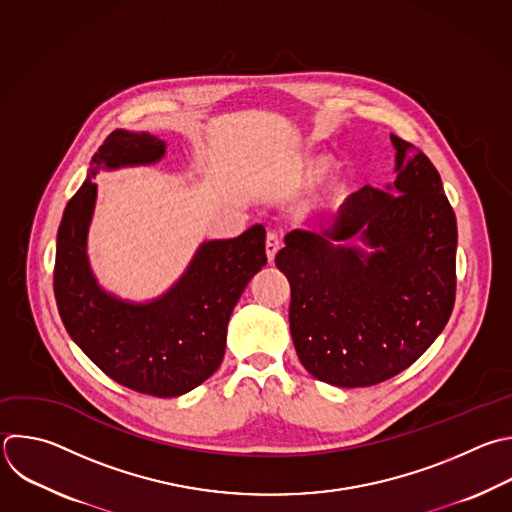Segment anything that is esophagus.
Returning <instances> with one entry per match:
<instances>
[{
	"mask_svg": "<svg viewBox=\"0 0 512 512\" xmlns=\"http://www.w3.org/2000/svg\"><path fill=\"white\" fill-rule=\"evenodd\" d=\"M279 249H281V237H279L275 231H269V233H267V239H265V251H267L269 263L275 261V255H277Z\"/></svg>",
	"mask_w": 512,
	"mask_h": 512,
	"instance_id": "34e87169",
	"label": "esophagus"
}]
</instances>
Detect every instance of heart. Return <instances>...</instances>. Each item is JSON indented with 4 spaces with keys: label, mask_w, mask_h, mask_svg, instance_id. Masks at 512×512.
Masks as SVG:
<instances>
[{
    "label": "heart",
    "mask_w": 512,
    "mask_h": 512,
    "mask_svg": "<svg viewBox=\"0 0 512 512\" xmlns=\"http://www.w3.org/2000/svg\"><path fill=\"white\" fill-rule=\"evenodd\" d=\"M325 168H327V160H325V158H305V160L301 162L299 170H297V181H299V185H307V183L315 181V179L323 173ZM325 193H327V197H329L331 201H337L339 197H342V193H344V185L337 183V181H331V183L327 185Z\"/></svg>",
    "instance_id": "b5f03b06"
}]
</instances>
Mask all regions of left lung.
Returning a JSON list of instances; mask_svg holds the SVG:
<instances>
[{
    "mask_svg": "<svg viewBox=\"0 0 512 512\" xmlns=\"http://www.w3.org/2000/svg\"><path fill=\"white\" fill-rule=\"evenodd\" d=\"M390 138L394 185H366L321 233H287L275 257L291 285L289 327L299 362L339 388L374 386L410 368L454 307V211L430 158L412 142ZM352 236L373 251L338 245Z\"/></svg>",
    "mask_w": 512,
    "mask_h": 512,
    "instance_id": "8db88e82",
    "label": "left lung"
}]
</instances>
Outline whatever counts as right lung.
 <instances>
[{
	"instance_id": "1",
	"label": "right lung",
	"mask_w": 512,
	"mask_h": 512,
	"mask_svg": "<svg viewBox=\"0 0 512 512\" xmlns=\"http://www.w3.org/2000/svg\"><path fill=\"white\" fill-rule=\"evenodd\" d=\"M164 140L114 130L92 156L88 177L68 201L56 241L54 295L66 331L114 382L134 392L175 398L211 378L223 362L227 323L243 289L267 263L265 227L203 243L185 275L150 303L106 293L92 275L86 237L100 168L152 164Z\"/></svg>"
}]
</instances>
